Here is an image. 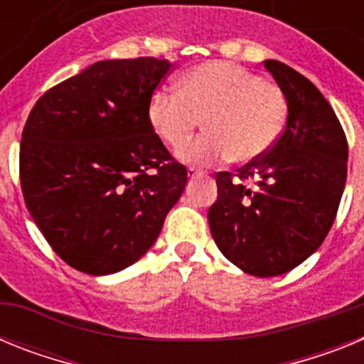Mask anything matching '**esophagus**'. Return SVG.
Returning a JSON list of instances; mask_svg holds the SVG:
<instances>
[{"label":"esophagus","mask_w":364,"mask_h":364,"mask_svg":"<svg viewBox=\"0 0 364 364\" xmlns=\"http://www.w3.org/2000/svg\"><path fill=\"white\" fill-rule=\"evenodd\" d=\"M200 175H204V171H198V169H195V167H189L188 169L189 178H195V176H200Z\"/></svg>","instance_id":"esophagus-1"}]
</instances>
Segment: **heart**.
<instances>
[{
    "label": "heart",
    "mask_w": 364,
    "mask_h": 364,
    "mask_svg": "<svg viewBox=\"0 0 364 364\" xmlns=\"http://www.w3.org/2000/svg\"><path fill=\"white\" fill-rule=\"evenodd\" d=\"M286 114L277 85L230 62L191 67L180 76L178 92L159 89L147 109L154 134L173 149L184 146L202 120L204 136L178 153L182 162L197 166L259 159L281 136Z\"/></svg>",
    "instance_id": "1"
}]
</instances>
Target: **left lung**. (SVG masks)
I'll list each match as a JSON object with an SVG mask.
<instances>
[{"mask_svg":"<svg viewBox=\"0 0 364 364\" xmlns=\"http://www.w3.org/2000/svg\"><path fill=\"white\" fill-rule=\"evenodd\" d=\"M288 105L272 149L237 173H218L208 211L215 244L255 277H277L314 255L337 215L346 184L348 144L321 91L301 73L266 60ZM250 179L252 185H244Z\"/></svg>","mask_w":364,"mask_h":364,"instance_id":"8db88e82","label":"left lung"}]
</instances>
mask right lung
<instances>
[{
  "label": "right lung",
  "mask_w": 364,
  "mask_h": 364,
  "mask_svg": "<svg viewBox=\"0 0 364 364\" xmlns=\"http://www.w3.org/2000/svg\"><path fill=\"white\" fill-rule=\"evenodd\" d=\"M169 60H102L49 89L21 134L27 210L60 259L89 275L134 264L159 239L188 171L147 118Z\"/></svg>",
  "instance_id": "right-lung-1"
}]
</instances>
